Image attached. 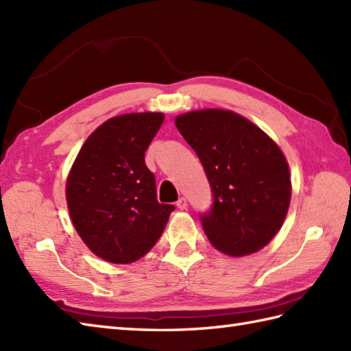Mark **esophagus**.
I'll list each match as a JSON object with an SVG mask.
<instances>
[{"label":"esophagus","mask_w":351,"mask_h":351,"mask_svg":"<svg viewBox=\"0 0 351 351\" xmlns=\"http://www.w3.org/2000/svg\"><path fill=\"white\" fill-rule=\"evenodd\" d=\"M176 206L180 208V210H187V199L180 197V200L176 202Z\"/></svg>","instance_id":"esophagus-1"}]
</instances>
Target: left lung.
<instances>
[{
    "label": "left lung",
    "mask_w": 351,
    "mask_h": 351,
    "mask_svg": "<svg viewBox=\"0 0 351 351\" xmlns=\"http://www.w3.org/2000/svg\"><path fill=\"white\" fill-rule=\"evenodd\" d=\"M175 123L211 187V208L199 214L208 240L230 256L263 249L280 229L291 199L288 162L278 145L226 110L191 111Z\"/></svg>",
    "instance_id": "1"
}]
</instances>
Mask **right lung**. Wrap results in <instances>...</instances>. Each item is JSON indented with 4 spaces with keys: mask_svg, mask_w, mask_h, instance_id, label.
<instances>
[{
    "mask_svg": "<svg viewBox=\"0 0 351 351\" xmlns=\"http://www.w3.org/2000/svg\"><path fill=\"white\" fill-rule=\"evenodd\" d=\"M162 113L110 119L90 134L73 162L66 199L73 226L96 256L130 264L161 237L173 205L156 200L155 176L145 152Z\"/></svg>",
    "mask_w": 351,
    "mask_h": 351,
    "instance_id": "right-lung-1",
    "label": "right lung"
}]
</instances>
